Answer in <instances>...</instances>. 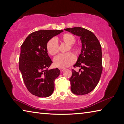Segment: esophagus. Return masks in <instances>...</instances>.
Wrapping results in <instances>:
<instances>
[{
  "instance_id": "obj_1",
  "label": "esophagus",
  "mask_w": 124,
  "mask_h": 124,
  "mask_svg": "<svg viewBox=\"0 0 124 124\" xmlns=\"http://www.w3.org/2000/svg\"><path fill=\"white\" fill-rule=\"evenodd\" d=\"M60 70L61 72H62L63 71H64V68H60Z\"/></svg>"
}]
</instances>
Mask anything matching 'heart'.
<instances>
[{
    "label": "heart",
    "mask_w": 124,
    "mask_h": 124,
    "mask_svg": "<svg viewBox=\"0 0 124 124\" xmlns=\"http://www.w3.org/2000/svg\"><path fill=\"white\" fill-rule=\"evenodd\" d=\"M61 38L64 43L70 45L69 50H72L76 53L80 51L79 47L73 45L76 41V39L73 35L70 33H66L62 35ZM46 49L48 53L51 55H55L58 53L59 51V47L57 39L55 38L51 39L47 42ZM75 61L74 54L72 52H68L64 54H60L56 56L54 60V66L58 68H65L72 64Z\"/></svg>",
    "instance_id": "1"
}]
</instances>
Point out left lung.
Listing matches in <instances>:
<instances>
[{"mask_svg": "<svg viewBox=\"0 0 124 124\" xmlns=\"http://www.w3.org/2000/svg\"><path fill=\"white\" fill-rule=\"evenodd\" d=\"M80 37L81 53L74 67H80L79 72L72 70L70 79L71 91L75 95H85L91 92L98 84L102 72L101 46L91 31L82 27L64 29ZM82 70V71H81Z\"/></svg>", "mask_w": 124, "mask_h": 124, "instance_id": "8db88e82", "label": "left lung"}]
</instances>
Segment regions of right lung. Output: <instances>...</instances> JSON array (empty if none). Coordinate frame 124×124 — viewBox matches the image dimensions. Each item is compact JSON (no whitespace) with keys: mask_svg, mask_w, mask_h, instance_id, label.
Listing matches in <instances>:
<instances>
[{"mask_svg":"<svg viewBox=\"0 0 124 124\" xmlns=\"http://www.w3.org/2000/svg\"><path fill=\"white\" fill-rule=\"evenodd\" d=\"M63 30H40L33 32L21 46L19 70L28 91L38 97H47L53 93L54 81L60 74L57 68L48 70L52 63L46 45Z\"/></svg>","mask_w":124,"mask_h":124,"instance_id":"1","label":"right lung"}]
</instances>
